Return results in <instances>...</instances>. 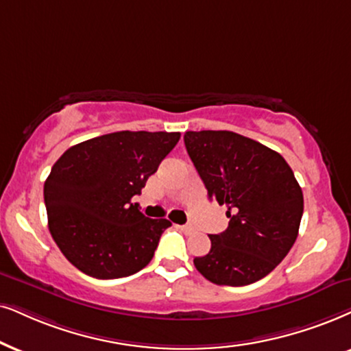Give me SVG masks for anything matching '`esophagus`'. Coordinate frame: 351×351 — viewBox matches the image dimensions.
I'll return each instance as SVG.
<instances>
[{"instance_id":"1","label":"esophagus","mask_w":351,"mask_h":351,"mask_svg":"<svg viewBox=\"0 0 351 351\" xmlns=\"http://www.w3.org/2000/svg\"><path fill=\"white\" fill-rule=\"evenodd\" d=\"M178 228L181 230V232H184V233H191L194 230L193 227H191V225H180Z\"/></svg>"}]
</instances>
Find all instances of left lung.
Wrapping results in <instances>:
<instances>
[{
    "label": "left lung",
    "mask_w": 351,
    "mask_h": 351,
    "mask_svg": "<svg viewBox=\"0 0 351 351\" xmlns=\"http://www.w3.org/2000/svg\"><path fill=\"white\" fill-rule=\"evenodd\" d=\"M184 145L210 199L227 206L228 228L210 234L194 265L217 285L245 287L272 272L291 250L303 193L285 158L232 131H188Z\"/></svg>",
    "instance_id": "1"
}]
</instances>
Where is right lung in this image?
<instances>
[{
	"mask_svg": "<svg viewBox=\"0 0 351 351\" xmlns=\"http://www.w3.org/2000/svg\"><path fill=\"white\" fill-rule=\"evenodd\" d=\"M180 132L118 131L73 145L43 186L48 228L81 272L110 280L152 261L167 219H149L131 199L180 141Z\"/></svg>",
	"mask_w": 351,
	"mask_h": 351,
	"instance_id": "1",
	"label": "right lung"
}]
</instances>
